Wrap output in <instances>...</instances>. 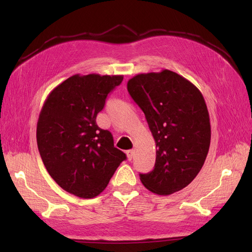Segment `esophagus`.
<instances>
[{"label":"esophagus","instance_id":"34e87169","mask_svg":"<svg viewBox=\"0 0 252 252\" xmlns=\"http://www.w3.org/2000/svg\"><path fill=\"white\" fill-rule=\"evenodd\" d=\"M126 155H127V158L129 159V161H131L132 158H133L134 152H133V150H127L126 151Z\"/></svg>","mask_w":252,"mask_h":252}]
</instances>
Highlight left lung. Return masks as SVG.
I'll use <instances>...</instances> for the list:
<instances>
[{"label":"left lung","instance_id":"8db88e82","mask_svg":"<svg viewBox=\"0 0 252 252\" xmlns=\"http://www.w3.org/2000/svg\"><path fill=\"white\" fill-rule=\"evenodd\" d=\"M156 141L155 168L140 174L151 192L169 195L191 183L210 145V120L201 91L182 75L164 69L140 73L127 83Z\"/></svg>","mask_w":252,"mask_h":252}]
</instances>
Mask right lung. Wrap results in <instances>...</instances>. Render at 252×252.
<instances>
[{
  "instance_id": "right-lung-1",
  "label": "right lung",
  "mask_w": 252,
  "mask_h": 252,
  "mask_svg": "<svg viewBox=\"0 0 252 252\" xmlns=\"http://www.w3.org/2000/svg\"><path fill=\"white\" fill-rule=\"evenodd\" d=\"M123 75L74 74L53 89L36 125V142L50 177L65 191L93 199L126 159L110 131L96 125L106 97Z\"/></svg>"
}]
</instances>
